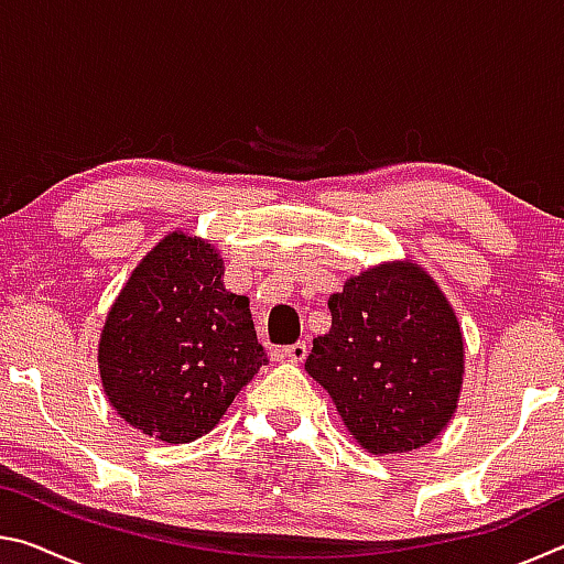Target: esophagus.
<instances>
[{"label": "esophagus", "instance_id": "esophagus-1", "mask_svg": "<svg viewBox=\"0 0 564 564\" xmlns=\"http://www.w3.org/2000/svg\"><path fill=\"white\" fill-rule=\"evenodd\" d=\"M305 356H308V348H305V343H293V346L273 350V358L285 360V362H303Z\"/></svg>", "mask_w": 564, "mask_h": 564}]
</instances>
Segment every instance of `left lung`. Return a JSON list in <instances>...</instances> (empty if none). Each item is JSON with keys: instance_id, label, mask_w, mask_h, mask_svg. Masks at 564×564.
Instances as JSON below:
<instances>
[{"instance_id": "8db88e82", "label": "left lung", "mask_w": 564, "mask_h": 564, "mask_svg": "<svg viewBox=\"0 0 564 564\" xmlns=\"http://www.w3.org/2000/svg\"><path fill=\"white\" fill-rule=\"evenodd\" d=\"M330 330L313 340L308 376L348 433L373 455L408 453L445 431L465 376L463 330L433 275L386 261L328 299Z\"/></svg>"}]
</instances>
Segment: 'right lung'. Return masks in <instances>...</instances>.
<instances>
[{
    "mask_svg": "<svg viewBox=\"0 0 564 564\" xmlns=\"http://www.w3.org/2000/svg\"><path fill=\"white\" fill-rule=\"evenodd\" d=\"M246 295L226 291L206 238L171 231L131 271L99 338L111 408L161 443H191L265 366Z\"/></svg>",
    "mask_w": 564,
    "mask_h": 564,
    "instance_id": "add662e5",
    "label": "right lung"
}]
</instances>
